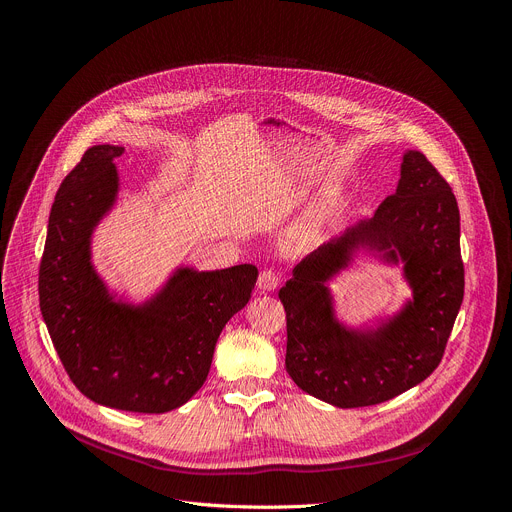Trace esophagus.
<instances>
[{
    "label": "esophagus",
    "mask_w": 512,
    "mask_h": 512,
    "mask_svg": "<svg viewBox=\"0 0 512 512\" xmlns=\"http://www.w3.org/2000/svg\"><path fill=\"white\" fill-rule=\"evenodd\" d=\"M257 286L261 292H272L280 286V274L276 270H263L259 280H257Z\"/></svg>",
    "instance_id": "esophagus-1"
}]
</instances>
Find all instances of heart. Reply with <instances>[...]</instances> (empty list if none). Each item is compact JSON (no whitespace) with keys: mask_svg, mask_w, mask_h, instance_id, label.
I'll return each mask as SVG.
<instances>
[{"mask_svg":"<svg viewBox=\"0 0 512 512\" xmlns=\"http://www.w3.org/2000/svg\"><path fill=\"white\" fill-rule=\"evenodd\" d=\"M332 213V203H319L305 211L301 218L294 222L286 232V242L294 249H311L313 245L321 240L326 232L328 220Z\"/></svg>","mask_w":512,"mask_h":512,"instance_id":"heart-1","label":"heart"}]
</instances>
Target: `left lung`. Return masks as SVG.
I'll use <instances>...</instances> for the list:
<instances>
[{"label": "left lung", "mask_w": 512, "mask_h": 512, "mask_svg": "<svg viewBox=\"0 0 512 512\" xmlns=\"http://www.w3.org/2000/svg\"><path fill=\"white\" fill-rule=\"evenodd\" d=\"M359 254L402 264L412 297L375 327L353 329L337 317L329 282ZM463 292L459 205L427 157L409 149L396 193L305 257L280 288L286 371L338 409L380 405L440 365Z\"/></svg>", "instance_id": "left-lung-1"}]
</instances>
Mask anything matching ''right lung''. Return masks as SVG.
I'll list each match as a JSON object with an SVG mask.
<instances>
[{
    "mask_svg": "<svg viewBox=\"0 0 512 512\" xmlns=\"http://www.w3.org/2000/svg\"><path fill=\"white\" fill-rule=\"evenodd\" d=\"M118 145H95L51 205L39 267V305L74 386L97 405L168 413L207 380L215 342L251 299L257 267L199 272L180 265L155 294L130 303L93 265L91 242L118 201Z\"/></svg>",
    "mask_w": 512,
    "mask_h": 512,
    "instance_id": "1",
    "label": "right lung"
}]
</instances>
